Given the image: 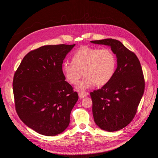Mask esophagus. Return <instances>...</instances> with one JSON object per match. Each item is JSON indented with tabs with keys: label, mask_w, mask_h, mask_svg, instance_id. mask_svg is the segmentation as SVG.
<instances>
[{
	"label": "esophagus",
	"mask_w": 158,
	"mask_h": 158,
	"mask_svg": "<svg viewBox=\"0 0 158 158\" xmlns=\"http://www.w3.org/2000/svg\"><path fill=\"white\" fill-rule=\"evenodd\" d=\"M78 94H79V98H82V99L85 98V96H87L88 95V93L87 92H85V91H79L78 93Z\"/></svg>",
	"instance_id": "1"
}]
</instances>
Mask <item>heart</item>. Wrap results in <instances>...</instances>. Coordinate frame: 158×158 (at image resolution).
I'll list each match as a JSON object with an SVG mask.
<instances>
[{"label": "heart", "instance_id": "b5f03b06", "mask_svg": "<svg viewBox=\"0 0 158 158\" xmlns=\"http://www.w3.org/2000/svg\"><path fill=\"white\" fill-rule=\"evenodd\" d=\"M72 62H64L62 70L65 79L73 84L78 82L84 72V78L76 86L78 90L107 84L117 67L116 54L109 48L81 47L73 56Z\"/></svg>", "mask_w": 158, "mask_h": 158}]
</instances>
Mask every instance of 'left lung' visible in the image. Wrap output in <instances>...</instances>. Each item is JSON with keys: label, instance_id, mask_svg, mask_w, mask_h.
Here are the masks:
<instances>
[{"label": "left lung", "instance_id": "8db88e82", "mask_svg": "<svg viewBox=\"0 0 158 158\" xmlns=\"http://www.w3.org/2000/svg\"><path fill=\"white\" fill-rule=\"evenodd\" d=\"M91 42L110 46L118 58L113 77L90 93L96 124L103 130L116 131L127 126L136 114L145 87L142 67L136 54L120 41L106 39Z\"/></svg>", "mask_w": 158, "mask_h": 158}]
</instances>
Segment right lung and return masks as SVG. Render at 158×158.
Instances as JSON below:
<instances>
[{
	"mask_svg": "<svg viewBox=\"0 0 158 158\" xmlns=\"http://www.w3.org/2000/svg\"><path fill=\"white\" fill-rule=\"evenodd\" d=\"M74 46L59 44L32 50L14 75L15 107L19 118L45 136H56L68 127L79 98L62 70L64 58Z\"/></svg>",
	"mask_w": 158,
	"mask_h": 158,
	"instance_id": "right-lung-1",
	"label": "right lung"
}]
</instances>
